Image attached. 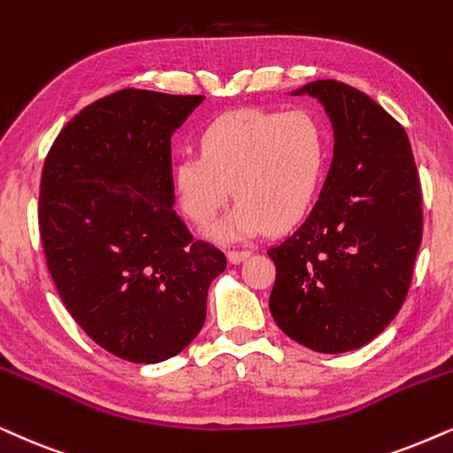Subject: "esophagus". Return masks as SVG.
Returning a JSON list of instances; mask_svg holds the SVG:
<instances>
[{
	"instance_id": "esophagus-1",
	"label": "esophagus",
	"mask_w": 453,
	"mask_h": 453,
	"mask_svg": "<svg viewBox=\"0 0 453 453\" xmlns=\"http://www.w3.org/2000/svg\"><path fill=\"white\" fill-rule=\"evenodd\" d=\"M246 257H250V250H227V261H230L232 265L242 263Z\"/></svg>"
}]
</instances>
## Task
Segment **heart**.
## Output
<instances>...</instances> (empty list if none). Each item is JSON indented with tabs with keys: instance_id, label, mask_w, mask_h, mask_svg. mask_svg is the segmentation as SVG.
<instances>
[{
	"instance_id": "obj_1",
	"label": "heart",
	"mask_w": 453,
	"mask_h": 453,
	"mask_svg": "<svg viewBox=\"0 0 453 453\" xmlns=\"http://www.w3.org/2000/svg\"><path fill=\"white\" fill-rule=\"evenodd\" d=\"M200 157H181L173 186L188 219L207 227L238 200L217 227L219 238H244L299 223L316 200L328 167V135L307 111H234L198 135Z\"/></svg>"
}]
</instances>
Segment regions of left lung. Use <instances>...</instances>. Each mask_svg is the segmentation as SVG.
<instances>
[{
  "instance_id": "8db88e82",
  "label": "left lung",
  "mask_w": 453,
  "mask_h": 453,
  "mask_svg": "<svg viewBox=\"0 0 453 453\" xmlns=\"http://www.w3.org/2000/svg\"><path fill=\"white\" fill-rule=\"evenodd\" d=\"M324 106L334 157L311 213L272 246L269 311L318 353H345L380 334L402 309L422 242V192L408 134L364 91L313 81L290 91Z\"/></svg>"
}]
</instances>
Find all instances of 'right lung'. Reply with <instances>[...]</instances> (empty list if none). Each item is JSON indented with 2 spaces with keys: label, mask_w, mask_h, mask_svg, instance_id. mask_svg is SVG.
Instances as JSON below:
<instances>
[{
  "label": "right lung",
  "mask_w": 453,
  "mask_h": 453,
  "mask_svg": "<svg viewBox=\"0 0 453 453\" xmlns=\"http://www.w3.org/2000/svg\"><path fill=\"white\" fill-rule=\"evenodd\" d=\"M203 100L117 91L73 117L43 165L39 232L60 299L91 341L134 364L190 345L227 265L173 211L171 135Z\"/></svg>",
  "instance_id": "right-lung-1"
}]
</instances>
